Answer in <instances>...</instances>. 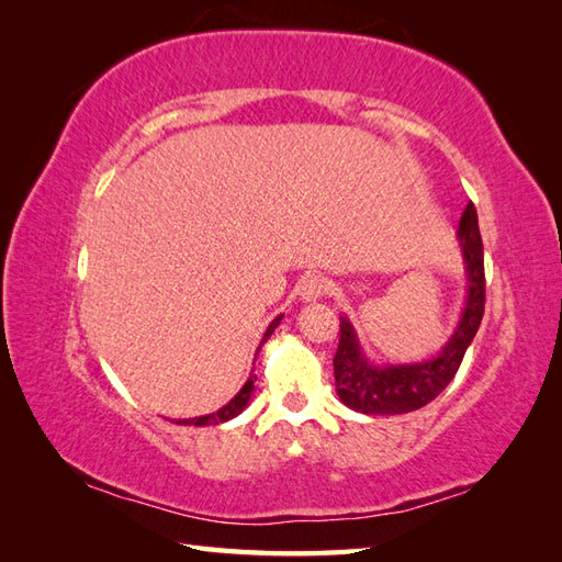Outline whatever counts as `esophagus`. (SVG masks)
<instances>
[{
	"label": "esophagus",
	"mask_w": 562,
	"mask_h": 562,
	"mask_svg": "<svg viewBox=\"0 0 562 562\" xmlns=\"http://www.w3.org/2000/svg\"><path fill=\"white\" fill-rule=\"evenodd\" d=\"M328 290L330 288H328L326 278H321V274H312V278H306L302 282L300 294H302L304 302H316V300H321V296H326Z\"/></svg>",
	"instance_id": "esophagus-1"
}]
</instances>
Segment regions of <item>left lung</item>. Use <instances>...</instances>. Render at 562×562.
Wrapping results in <instances>:
<instances>
[{
    "instance_id": "left-lung-1",
    "label": "left lung",
    "mask_w": 562,
    "mask_h": 562,
    "mask_svg": "<svg viewBox=\"0 0 562 562\" xmlns=\"http://www.w3.org/2000/svg\"><path fill=\"white\" fill-rule=\"evenodd\" d=\"M457 234L461 238L465 274H469V296H465L457 330L432 360L415 364H372L362 352L350 321L345 316L340 318V342L333 357V372H336L338 396L348 408L364 415L411 413L435 401L457 376L485 312L483 241L473 202L465 205Z\"/></svg>"
}]
</instances>
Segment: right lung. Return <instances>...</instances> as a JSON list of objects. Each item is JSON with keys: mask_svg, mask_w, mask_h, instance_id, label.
<instances>
[{"mask_svg": "<svg viewBox=\"0 0 562 562\" xmlns=\"http://www.w3.org/2000/svg\"><path fill=\"white\" fill-rule=\"evenodd\" d=\"M280 321H282V316H278V318H272V324L268 326V330H266V336H262V342H266L270 336H272V330L280 326ZM254 374L248 376V381L246 384L241 386V391L236 393V396L224 405V408H220L217 413H212V415H202V417H188V420H178L176 425H195V427H202V425H220V423H226V420H232V417H236L238 413H241L246 405H248V401H250V393H254Z\"/></svg>", "mask_w": 562, "mask_h": 562, "instance_id": "right-lung-1", "label": "right lung"}]
</instances>
